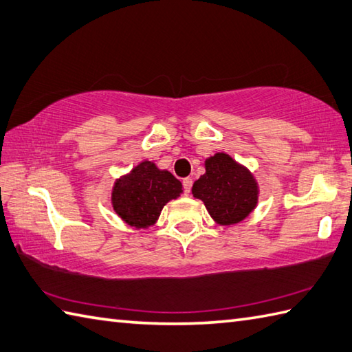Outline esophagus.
Here are the masks:
<instances>
[{
  "mask_svg": "<svg viewBox=\"0 0 352 352\" xmlns=\"http://www.w3.org/2000/svg\"><path fill=\"white\" fill-rule=\"evenodd\" d=\"M182 184H184V188H185V194H190L191 186H192V179L191 177H185L184 181H182Z\"/></svg>",
  "mask_w": 352,
  "mask_h": 352,
  "instance_id": "1",
  "label": "esophagus"
}]
</instances>
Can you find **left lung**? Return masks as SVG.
Here are the masks:
<instances>
[{"label": "left lung", "mask_w": 352, "mask_h": 352, "mask_svg": "<svg viewBox=\"0 0 352 352\" xmlns=\"http://www.w3.org/2000/svg\"><path fill=\"white\" fill-rule=\"evenodd\" d=\"M191 192L220 226L245 220L259 203L257 179L226 152H217L205 160V175L192 184Z\"/></svg>", "instance_id": "8db88e82"}]
</instances>
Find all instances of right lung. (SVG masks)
<instances>
[{"label":"right lung","mask_w":352,"mask_h":352,"mask_svg":"<svg viewBox=\"0 0 352 352\" xmlns=\"http://www.w3.org/2000/svg\"><path fill=\"white\" fill-rule=\"evenodd\" d=\"M184 192L182 184L153 161H142L129 173L117 177L111 190L114 212L131 228L149 229L170 200Z\"/></svg>","instance_id":"obj_1"}]
</instances>
